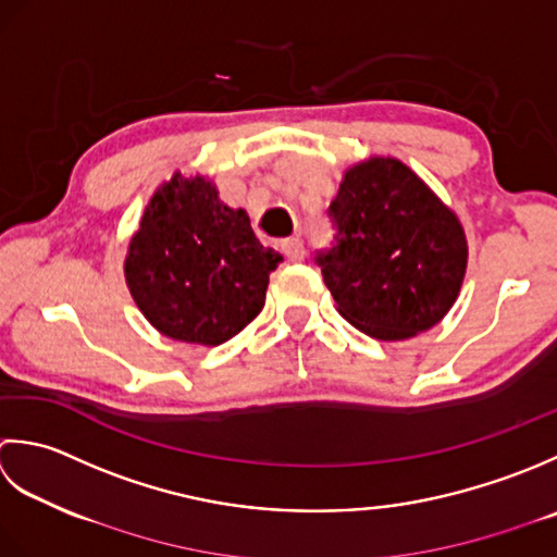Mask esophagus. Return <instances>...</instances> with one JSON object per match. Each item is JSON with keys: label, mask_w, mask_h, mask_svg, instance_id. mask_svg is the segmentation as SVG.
<instances>
[{"label": "esophagus", "mask_w": 557, "mask_h": 557, "mask_svg": "<svg viewBox=\"0 0 557 557\" xmlns=\"http://www.w3.org/2000/svg\"><path fill=\"white\" fill-rule=\"evenodd\" d=\"M281 247H283V255H286L288 262L298 264L305 259V247L300 243V237H286V240L281 243Z\"/></svg>", "instance_id": "1"}]
</instances>
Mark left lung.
<instances>
[{
    "label": "left lung",
    "instance_id": "1",
    "mask_svg": "<svg viewBox=\"0 0 557 557\" xmlns=\"http://www.w3.org/2000/svg\"><path fill=\"white\" fill-rule=\"evenodd\" d=\"M329 215L336 245L317 262L346 322L380 342L442 322L467 276V233L411 168L392 156L350 165Z\"/></svg>",
    "mask_w": 557,
    "mask_h": 557
}]
</instances>
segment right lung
Segmentation results:
<instances>
[{"instance_id": "right-lung-1", "label": "right lung", "mask_w": 557, "mask_h": 557, "mask_svg": "<svg viewBox=\"0 0 557 557\" xmlns=\"http://www.w3.org/2000/svg\"><path fill=\"white\" fill-rule=\"evenodd\" d=\"M281 262L203 175L158 187L124 257V281L146 320L175 342L221 346L262 312Z\"/></svg>"}]
</instances>
